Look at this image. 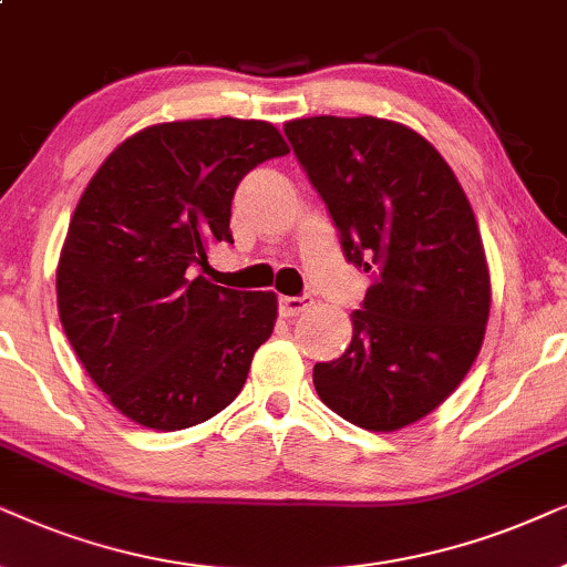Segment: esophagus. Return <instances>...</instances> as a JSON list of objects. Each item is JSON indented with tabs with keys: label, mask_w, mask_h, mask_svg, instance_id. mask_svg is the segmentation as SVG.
<instances>
[{
	"label": "esophagus",
	"mask_w": 567,
	"mask_h": 567,
	"mask_svg": "<svg viewBox=\"0 0 567 567\" xmlns=\"http://www.w3.org/2000/svg\"><path fill=\"white\" fill-rule=\"evenodd\" d=\"M313 306L311 298H279V316H285V319H296V316L306 313L308 308Z\"/></svg>",
	"instance_id": "esophagus-1"
}]
</instances>
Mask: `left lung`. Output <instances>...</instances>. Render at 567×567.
Returning <instances> with one entry per match:
<instances>
[{
    "mask_svg": "<svg viewBox=\"0 0 567 567\" xmlns=\"http://www.w3.org/2000/svg\"><path fill=\"white\" fill-rule=\"evenodd\" d=\"M347 259L375 271L342 358L316 362L331 412L391 433L437 410L485 342L493 285L462 184L410 126L379 116L285 124Z\"/></svg>",
    "mask_w": 567,
    "mask_h": 567,
    "instance_id": "left-lung-1",
    "label": "left lung"
}]
</instances>
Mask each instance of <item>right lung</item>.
I'll return each mask as SVG.
<instances>
[{"mask_svg":"<svg viewBox=\"0 0 567 567\" xmlns=\"http://www.w3.org/2000/svg\"><path fill=\"white\" fill-rule=\"evenodd\" d=\"M288 153L269 121H165L126 137L90 178L56 264L59 319L124 417L168 433L240 394L277 296L192 275L215 244H233L238 181Z\"/></svg>","mask_w":567,"mask_h":567,"instance_id":"1","label":"right lung"}]
</instances>
